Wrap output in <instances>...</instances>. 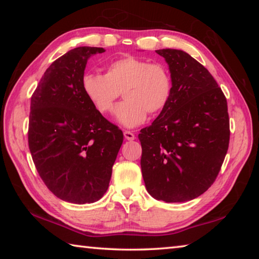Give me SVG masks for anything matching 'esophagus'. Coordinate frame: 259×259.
<instances>
[{
	"label": "esophagus",
	"instance_id": "obj_1",
	"mask_svg": "<svg viewBox=\"0 0 259 259\" xmlns=\"http://www.w3.org/2000/svg\"><path fill=\"white\" fill-rule=\"evenodd\" d=\"M123 135H124L125 139H128V140H134L136 138L135 137V134L131 133V131H128V130H125L124 133H123Z\"/></svg>",
	"mask_w": 259,
	"mask_h": 259
}]
</instances>
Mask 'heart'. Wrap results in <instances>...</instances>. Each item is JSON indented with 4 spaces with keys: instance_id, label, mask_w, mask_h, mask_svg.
Segmentation results:
<instances>
[{
    "instance_id": "heart-1",
    "label": "heart",
    "mask_w": 259,
    "mask_h": 259,
    "mask_svg": "<svg viewBox=\"0 0 259 259\" xmlns=\"http://www.w3.org/2000/svg\"><path fill=\"white\" fill-rule=\"evenodd\" d=\"M82 90L99 113L112 111L122 91L124 100L115 109L121 124L136 126L147 113L157 115L168 106L172 95V77L168 67L136 56H124L109 63L105 74L88 73L82 77Z\"/></svg>"
}]
</instances>
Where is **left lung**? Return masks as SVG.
I'll use <instances>...</instances> for the list:
<instances>
[{"mask_svg":"<svg viewBox=\"0 0 259 259\" xmlns=\"http://www.w3.org/2000/svg\"><path fill=\"white\" fill-rule=\"evenodd\" d=\"M169 65L172 95L150 126L140 130V166L156 200L185 202L216 181L230 143L225 95L203 65L186 52L156 50Z\"/></svg>","mask_w":259,"mask_h":259,"instance_id":"1","label":"left lung"}]
</instances>
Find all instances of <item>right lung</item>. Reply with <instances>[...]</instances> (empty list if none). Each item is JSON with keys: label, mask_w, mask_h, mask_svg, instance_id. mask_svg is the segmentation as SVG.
<instances>
[{"label": "right lung", "mask_w": 259, "mask_h": 259, "mask_svg": "<svg viewBox=\"0 0 259 259\" xmlns=\"http://www.w3.org/2000/svg\"><path fill=\"white\" fill-rule=\"evenodd\" d=\"M104 48L78 47L56 59L30 98L28 146L43 183L66 202L91 203L107 191L123 133L83 94L88 59Z\"/></svg>", "instance_id": "add662e5"}]
</instances>
